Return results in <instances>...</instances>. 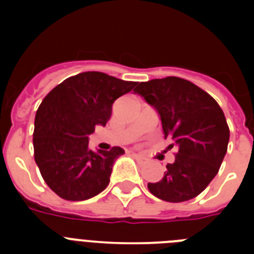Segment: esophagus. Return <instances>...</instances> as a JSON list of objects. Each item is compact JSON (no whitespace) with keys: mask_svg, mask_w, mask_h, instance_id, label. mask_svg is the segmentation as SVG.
Listing matches in <instances>:
<instances>
[{"mask_svg":"<svg viewBox=\"0 0 254 254\" xmlns=\"http://www.w3.org/2000/svg\"><path fill=\"white\" fill-rule=\"evenodd\" d=\"M132 155H133V158L137 160L138 164H146L147 163V159L145 158V156H142L141 154H136V152H132Z\"/></svg>","mask_w":254,"mask_h":254,"instance_id":"esophagus-1","label":"esophagus"}]
</instances>
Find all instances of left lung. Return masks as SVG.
<instances>
[{
  "label": "left lung",
  "mask_w": 254,
  "mask_h": 254,
  "mask_svg": "<svg viewBox=\"0 0 254 254\" xmlns=\"http://www.w3.org/2000/svg\"><path fill=\"white\" fill-rule=\"evenodd\" d=\"M133 91L158 111L164 137L178 147L161 181L147 188L167 202L194 198L215 178L228 150L223 109L201 87L176 76L140 82Z\"/></svg>",
  "instance_id": "left-lung-1"
}]
</instances>
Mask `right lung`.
<instances>
[{"instance_id":"obj_1","label":"right lung","mask_w":254,"mask_h":254,"mask_svg":"<svg viewBox=\"0 0 254 254\" xmlns=\"http://www.w3.org/2000/svg\"><path fill=\"white\" fill-rule=\"evenodd\" d=\"M137 82L89 71L71 76L46 95L35 114L34 159L48 187L61 198L84 201L109 185L113 163L125 154L89 147V134L105 126L112 105Z\"/></svg>"}]
</instances>
